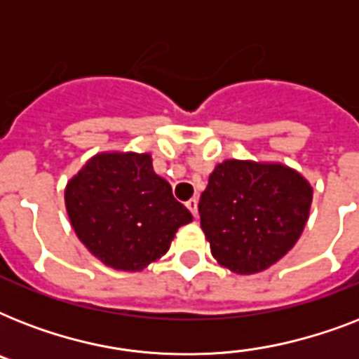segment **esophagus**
<instances>
[{"mask_svg": "<svg viewBox=\"0 0 359 359\" xmlns=\"http://www.w3.org/2000/svg\"><path fill=\"white\" fill-rule=\"evenodd\" d=\"M186 207L190 208V212L194 214V218H197V199L196 197H191L190 201L186 203Z\"/></svg>", "mask_w": 359, "mask_h": 359, "instance_id": "esophagus-1", "label": "esophagus"}]
</instances>
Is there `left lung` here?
Listing matches in <instances>:
<instances>
[{
	"instance_id": "8db88e82",
	"label": "left lung",
	"mask_w": 359,
	"mask_h": 359,
	"mask_svg": "<svg viewBox=\"0 0 359 359\" xmlns=\"http://www.w3.org/2000/svg\"><path fill=\"white\" fill-rule=\"evenodd\" d=\"M311 199V184L287 165L218 163L199 199L214 259L235 273L266 270L298 242Z\"/></svg>"
}]
</instances>
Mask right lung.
Instances as JSON below:
<instances>
[{
  "label": "right lung",
  "mask_w": 359,
  "mask_h": 359,
  "mask_svg": "<svg viewBox=\"0 0 359 359\" xmlns=\"http://www.w3.org/2000/svg\"><path fill=\"white\" fill-rule=\"evenodd\" d=\"M65 205L78 238L115 270L140 272L169 250L190 210L152 169L151 154L104 152L70 179Z\"/></svg>",
  "instance_id": "add662e5"
}]
</instances>
